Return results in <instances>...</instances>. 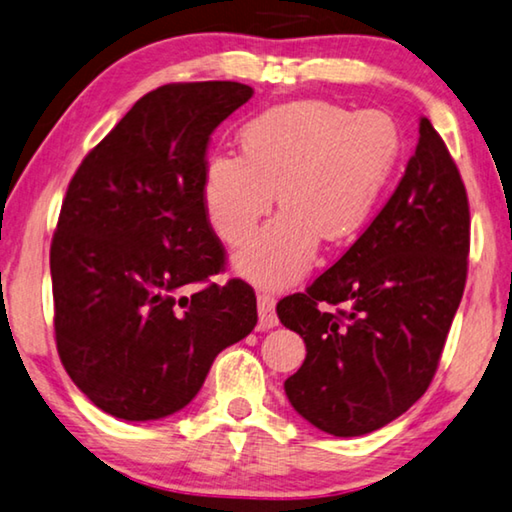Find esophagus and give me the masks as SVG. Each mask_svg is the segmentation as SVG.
I'll return each mask as SVG.
<instances>
[{"label":"esophagus","instance_id":"1","mask_svg":"<svg viewBox=\"0 0 512 512\" xmlns=\"http://www.w3.org/2000/svg\"><path fill=\"white\" fill-rule=\"evenodd\" d=\"M276 301L272 295H258V326L261 329H274V326H279V317H276L274 311Z\"/></svg>","mask_w":512,"mask_h":512}]
</instances>
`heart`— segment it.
Instances as JSON below:
<instances>
[{
    "label": "heart",
    "instance_id": "heart-1",
    "mask_svg": "<svg viewBox=\"0 0 512 512\" xmlns=\"http://www.w3.org/2000/svg\"><path fill=\"white\" fill-rule=\"evenodd\" d=\"M238 154H213L201 199L226 245H240L276 201L283 211L236 256L242 276L279 288L311 265L320 238L345 242L370 220L401 154L395 120L322 99L274 106L240 131Z\"/></svg>",
    "mask_w": 512,
    "mask_h": 512
}]
</instances>
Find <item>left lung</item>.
<instances>
[{
	"mask_svg": "<svg viewBox=\"0 0 512 512\" xmlns=\"http://www.w3.org/2000/svg\"><path fill=\"white\" fill-rule=\"evenodd\" d=\"M469 201L445 140L422 117L397 190L354 245L276 315L306 342L283 388L338 438L372 433L420 399L438 370L467 279Z\"/></svg>",
	"mask_w": 512,
	"mask_h": 512,
	"instance_id": "8db88e82",
	"label": "left lung"
}]
</instances>
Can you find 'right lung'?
Masks as SVG:
<instances>
[{
    "mask_svg": "<svg viewBox=\"0 0 512 512\" xmlns=\"http://www.w3.org/2000/svg\"><path fill=\"white\" fill-rule=\"evenodd\" d=\"M251 95L236 81L147 92L67 186L49 251L56 349L108 415L177 413L215 356L254 331L249 283H211L226 254L201 199L211 133Z\"/></svg>",
    "mask_w": 512,
    "mask_h": 512,
    "instance_id": "1",
    "label": "right lung"
}]
</instances>
